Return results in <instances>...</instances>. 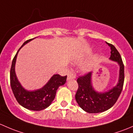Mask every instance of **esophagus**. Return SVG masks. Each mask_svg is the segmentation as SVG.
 Masks as SVG:
<instances>
[{"instance_id": "34e87169", "label": "esophagus", "mask_w": 133, "mask_h": 133, "mask_svg": "<svg viewBox=\"0 0 133 133\" xmlns=\"http://www.w3.org/2000/svg\"><path fill=\"white\" fill-rule=\"evenodd\" d=\"M76 75H75L74 73H70V74H68V78H67V79H74L76 78Z\"/></svg>"}]
</instances>
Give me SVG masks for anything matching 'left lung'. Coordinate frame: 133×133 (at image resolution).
Masks as SVG:
<instances>
[{
    "mask_svg": "<svg viewBox=\"0 0 133 133\" xmlns=\"http://www.w3.org/2000/svg\"><path fill=\"white\" fill-rule=\"evenodd\" d=\"M111 49V60L117 61L120 65L119 80L116 87L104 93H98L93 88L91 83V72H88L79 76L77 79L78 89L76 94V100L78 104L89 113H97L105 111L111 108L120 96L124 82V65L120 53L115 46L108 43Z\"/></svg>",
    "mask_w": 133,
    "mask_h": 133,
    "instance_id": "left-lung-1",
    "label": "left lung"
}]
</instances>
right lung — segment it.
<instances>
[{"label": "right lung", "mask_w": 133, "mask_h": 133, "mask_svg": "<svg viewBox=\"0 0 133 133\" xmlns=\"http://www.w3.org/2000/svg\"><path fill=\"white\" fill-rule=\"evenodd\" d=\"M33 39L35 38L25 41L22 46ZM22 46L18 49L12 61L10 70L11 87L16 101L21 106L30 110H42L51 104L52 102L55 98L57 88L66 83L67 76H61L59 74L54 75L42 88L32 91L25 90L18 81L15 71L16 56Z\"/></svg>", "instance_id": "obj_1"}]
</instances>
